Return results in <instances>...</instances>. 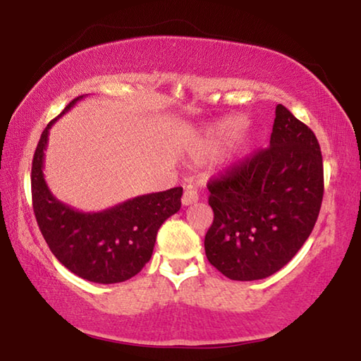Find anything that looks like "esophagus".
I'll list each match as a JSON object with an SVG mask.
<instances>
[{
  "mask_svg": "<svg viewBox=\"0 0 361 361\" xmlns=\"http://www.w3.org/2000/svg\"><path fill=\"white\" fill-rule=\"evenodd\" d=\"M197 200H199L197 191H194V189H186L185 194H183V197H181V204L183 205H191L194 202H197Z\"/></svg>",
  "mask_w": 361,
  "mask_h": 361,
  "instance_id": "esophagus-1",
  "label": "esophagus"
}]
</instances>
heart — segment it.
I'll return each instance as SVG.
<instances>
[{
	"label": "heart",
	"instance_id": "obj_1",
	"mask_svg": "<svg viewBox=\"0 0 361 361\" xmlns=\"http://www.w3.org/2000/svg\"><path fill=\"white\" fill-rule=\"evenodd\" d=\"M247 121L239 116H232V118H226L219 121L216 126L212 127L210 130V142L216 146L228 145L240 135L245 129Z\"/></svg>",
	"mask_w": 361,
	"mask_h": 361
}]
</instances>
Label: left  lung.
<instances>
[{"label": "left lung", "mask_w": 361, "mask_h": 361, "mask_svg": "<svg viewBox=\"0 0 361 361\" xmlns=\"http://www.w3.org/2000/svg\"><path fill=\"white\" fill-rule=\"evenodd\" d=\"M213 223L205 255L231 280L266 279L290 262L312 232L323 199L320 145L277 105L269 148L210 180Z\"/></svg>", "instance_id": "obj_1"}]
</instances>
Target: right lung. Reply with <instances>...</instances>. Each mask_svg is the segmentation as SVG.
Masks as SVG:
<instances>
[{"instance_id": "obj_1", "label": "right lung", "mask_w": 361, "mask_h": 361, "mask_svg": "<svg viewBox=\"0 0 361 361\" xmlns=\"http://www.w3.org/2000/svg\"><path fill=\"white\" fill-rule=\"evenodd\" d=\"M84 95L68 103L70 111ZM41 133L32 164L33 212L54 256L78 277L95 283H119L137 276L154 250L157 231L181 207L183 188L151 192L111 209L84 213L54 197L44 180L49 130Z\"/></svg>"}]
</instances>
